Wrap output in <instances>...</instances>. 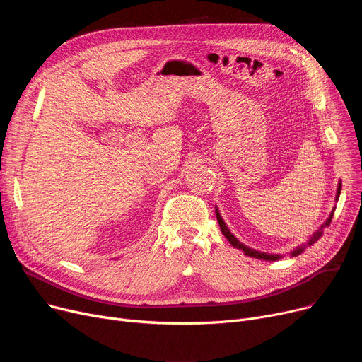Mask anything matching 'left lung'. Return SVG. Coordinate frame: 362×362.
I'll list each match as a JSON object with an SVG mask.
<instances>
[{
	"mask_svg": "<svg viewBox=\"0 0 362 362\" xmlns=\"http://www.w3.org/2000/svg\"><path fill=\"white\" fill-rule=\"evenodd\" d=\"M340 191H341V182L339 183V186H337V194H336V199L339 198V195H340ZM333 214H334V210L332 211V214L329 216V218H327V221L322 224V227H327V226H330V223H332V218H333ZM216 217H217V221H218V224H220V229H221V233L226 236V239L229 240L235 248H238V250H240V251H243V254L245 255H248V257H252V258H259V259H265V261H276V259H280L281 257L280 255H274V254H265V252H258V251H255V250H251V248H248V246H245L243 243H240L232 233H230V230L227 229V226H226V223L223 221V218H221V216H220V213H218V210H217V206H216ZM322 227L321 229L318 230V232H315L313 236H311V239L307 242V243H303V245H300V246H298V248L295 250V251H292L291 252V255L292 257H296V255H299L303 250L307 248V246H311V245H314L320 238H321V235H322Z\"/></svg>",
	"mask_w": 362,
	"mask_h": 362,
	"instance_id": "8db88e82",
	"label": "left lung"
}]
</instances>
